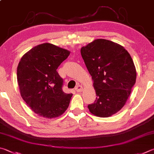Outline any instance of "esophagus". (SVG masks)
<instances>
[{
  "label": "esophagus",
  "mask_w": 154,
  "mask_h": 154,
  "mask_svg": "<svg viewBox=\"0 0 154 154\" xmlns=\"http://www.w3.org/2000/svg\"><path fill=\"white\" fill-rule=\"evenodd\" d=\"M75 91H76V92H81L82 90V87L81 85H78L76 87H75Z\"/></svg>",
  "instance_id": "34e87169"
}]
</instances>
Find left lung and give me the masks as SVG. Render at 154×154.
Here are the masks:
<instances>
[{"instance_id":"left-lung-1","label":"left lung","mask_w":154,"mask_h":154,"mask_svg":"<svg viewBox=\"0 0 154 154\" xmlns=\"http://www.w3.org/2000/svg\"><path fill=\"white\" fill-rule=\"evenodd\" d=\"M80 53L97 96L88 108L97 116H111L125 106L135 84L133 59L122 46L106 39L95 40L82 47Z\"/></svg>"}]
</instances>
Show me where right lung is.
I'll return each instance as SVG.
<instances>
[{
  "mask_svg": "<svg viewBox=\"0 0 154 154\" xmlns=\"http://www.w3.org/2000/svg\"><path fill=\"white\" fill-rule=\"evenodd\" d=\"M70 52L50 43L37 45L21 57L17 69L21 96L40 116L53 118L66 112L72 94L62 90L57 69Z\"/></svg>",
  "mask_w": 154,
  "mask_h": 154,
  "instance_id": "right-lung-1",
  "label": "right lung"
}]
</instances>
